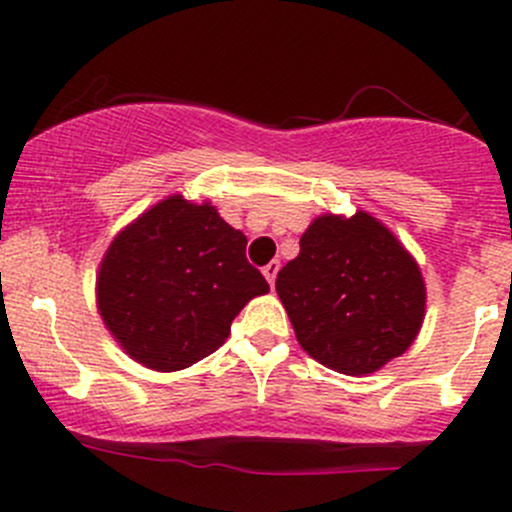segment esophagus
Masks as SVG:
<instances>
[{"label":"esophagus","mask_w":512,"mask_h":512,"mask_svg":"<svg viewBox=\"0 0 512 512\" xmlns=\"http://www.w3.org/2000/svg\"><path fill=\"white\" fill-rule=\"evenodd\" d=\"M277 272H280V262L272 260L267 262L265 267H262V275L267 277V282H270V287H275V280H277Z\"/></svg>","instance_id":"obj_1"}]
</instances>
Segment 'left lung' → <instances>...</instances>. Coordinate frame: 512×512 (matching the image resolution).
I'll return each instance as SVG.
<instances>
[{
    "label": "left lung",
    "mask_w": 512,
    "mask_h": 512,
    "mask_svg": "<svg viewBox=\"0 0 512 512\" xmlns=\"http://www.w3.org/2000/svg\"><path fill=\"white\" fill-rule=\"evenodd\" d=\"M275 287L304 352L349 376L404 354L426 309L414 257L366 213L314 220Z\"/></svg>",
    "instance_id": "1"
}]
</instances>
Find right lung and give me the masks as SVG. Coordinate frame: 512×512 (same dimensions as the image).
<instances>
[{"mask_svg":"<svg viewBox=\"0 0 512 512\" xmlns=\"http://www.w3.org/2000/svg\"><path fill=\"white\" fill-rule=\"evenodd\" d=\"M245 245L213 205L173 195L111 242L96 280L98 312L143 366L185 369L225 342L252 297L270 292Z\"/></svg>","mask_w":512,"mask_h":512,"instance_id":"1","label":"right lung"}]
</instances>
